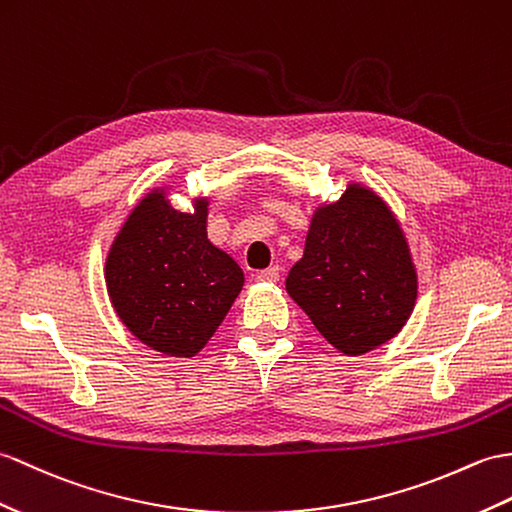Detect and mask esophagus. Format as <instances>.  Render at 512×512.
Instances as JSON below:
<instances>
[{"label": "esophagus", "instance_id": "34e87169", "mask_svg": "<svg viewBox=\"0 0 512 512\" xmlns=\"http://www.w3.org/2000/svg\"><path fill=\"white\" fill-rule=\"evenodd\" d=\"M279 272H281L279 266H270L266 270H259L257 272V281H261V283H275V281H279Z\"/></svg>", "mask_w": 512, "mask_h": 512}]
</instances>
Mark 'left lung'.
I'll list each match as a JSON object with an SVG mask.
<instances>
[{"mask_svg": "<svg viewBox=\"0 0 512 512\" xmlns=\"http://www.w3.org/2000/svg\"><path fill=\"white\" fill-rule=\"evenodd\" d=\"M417 270L395 213L360 183L318 207L285 290L344 355L395 338L417 303Z\"/></svg>", "mask_w": 512, "mask_h": 512, "instance_id": "1", "label": "left lung"}]
</instances>
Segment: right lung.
<instances>
[{
  "label": "right lung",
  "mask_w": 512,
  "mask_h": 512,
  "mask_svg": "<svg viewBox=\"0 0 512 512\" xmlns=\"http://www.w3.org/2000/svg\"><path fill=\"white\" fill-rule=\"evenodd\" d=\"M207 198L178 211L152 189L130 211L106 257L104 279L115 314L150 349L194 358L244 285L237 261L207 237Z\"/></svg>",
  "instance_id": "obj_1"
}]
</instances>
